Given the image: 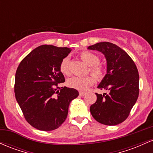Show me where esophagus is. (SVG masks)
<instances>
[{
	"label": "esophagus",
	"instance_id": "esophagus-1",
	"mask_svg": "<svg viewBox=\"0 0 153 153\" xmlns=\"http://www.w3.org/2000/svg\"><path fill=\"white\" fill-rule=\"evenodd\" d=\"M85 94H86V93H85V92H82V91H80V92H79V95H80V96H85Z\"/></svg>",
	"mask_w": 153,
	"mask_h": 153
}]
</instances>
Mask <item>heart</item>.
<instances>
[{"mask_svg":"<svg viewBox=\"0 0 153 153\" xmlns=\"http://www.w3.org/2000/svg\"><path fill=\"white\" fill-rule=\"evenodd\" d=\"M80 57L82 60L89 66L88 71L96 80H100L103 79L105 75V68L99 62V56L89 51H82L80 52ZM59 71L65 75H71L69 57H65L62 59L59 64ZM92 76L88 75L85 77H73L67 80V85L68 87L76 90L85 91L94 84L95 79Z\"/></svg>","mask_w":153,"mask_h":153,"instance_id":"b5f03b06","label":"heart"}]
</instances>
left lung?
Instances as JSON below:
<instances>
[{
  "instance_id": "1",
  "label": "left lung",
  "mask_w": 153,
  "mask_h": 153,
  "mask_svg": "<svg viewBox=\"0 0 153 153\" xmlns=\"http://www.w3.org/2000/svg\"><path fill=\"white\" fill-rule=\"evenodd\" d=\"M88 48L102 52L107 62V73L98 88L108 94L96 93L97 100L91 106V113L101 124L117 125L127 119L137 100V68L129 54L114 44L103 42Z\"/></svg>"
}]
</instances>
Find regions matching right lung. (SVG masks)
<instances>
[{
    "mask_svg": "<svg viewBox=\"0 0 153 153\" xmlns=\"http://www.w3.org/2000/svg\"><path fill=\"white\" fill-rule=\"evenodd\" d=\"M71 50L42 45L20 62L15 75L14 92L26 122L42 131L57 129L65 121L71 101L78 96L74 88L59 87L65 81L59 64Z\"/></svg>",
    "mask_w": 153,
    "mask_h": 153,
    "instance_id": "1",
    "label": "right lung"
}]
</instances>
